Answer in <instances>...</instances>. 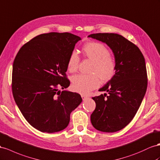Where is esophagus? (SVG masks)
Wrapping results in <instances>:
<instances>
[{
  "label": "esophagus",
  "mask_w": 160,
  "mask_h": 160,
  "mask_svg": "<svg viewBox=\"0 0 160 160\" xmlns=\"http://www.w3.org/2000/svg\"><path fill=\"white\" fill-rule=\"evenodd\" d=\"M81 98H82V99H83V100H85L86 98H88V96H86V95L82 94V95H81Z\"/></svg>",
  "instance_id": "esophagus-1"
}]
</instances>
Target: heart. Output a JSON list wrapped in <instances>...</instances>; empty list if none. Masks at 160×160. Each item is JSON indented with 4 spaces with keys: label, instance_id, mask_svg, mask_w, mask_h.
Instances as JSON below:
<instances>
[{
    "label": "heart",
    "instance_id": "obj_1",
    "mask_svg": "<svg viewBox=\"0 0 160 160\" xmlns=\"http://www.w3.org/2000/svg\"><path fill=\"white\" fill-rule=\"evenodd\" d=\"M83 56L93 61L89 72L90 75L79 74L72 77V88L77 92L83 94L98 88L102 81L111 79L115 74L116 61L114 56L110 54L106 47L102 43L89 42L81 48ZM80 57L76 51H72L67 62V69L75 72L78 69Z\"/></svg>",
    "mask_w": 160,
    "mask_h": 160
}]
</instances>
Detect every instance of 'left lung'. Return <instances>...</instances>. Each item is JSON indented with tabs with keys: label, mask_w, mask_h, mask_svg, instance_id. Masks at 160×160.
Returning <instances> with one entry per match:
<instances>
[{
	"label": "left lung",
	"mask_w": 160,
	"mask_h": 160,
	"mask_svg": "<svg viewBox=\"0 0 160 160\" xmlns=\"http://www.w3.org/2000/svg\"><path fill=\"white\" fill-rule=\"evenodd\" d=\"M88 37L106 43L116 61L114 75L99 90L108 95L92 98L96 106L91 115L95 128L114 132L131 122L145 96L148 87L145 58L135 44L119 34L98 33Z\"/></svg>",
	"instance_id": "left-lung-1"
}]
</instances>
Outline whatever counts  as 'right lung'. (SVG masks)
Masks as SVG:
<instances>
[{
    "label": "right lung",
    "instance_id": "1",
    "mask_svg": "<svg viewBox=\"0 0 160 160\" xmlns=\"http://www.w3.org/2000/svg\"><path fill=\"white\" fill-rule=\"evenodd\" d=\"M80 37L68 32L40 34L25 44L15 58L12 92L27 121L37 130L52 133L65 128L70 114L82 102L68 88L67 62Z\"/></svg>",
    "mask_w": 160,
    "mask_h": 160
}]
</instances>
